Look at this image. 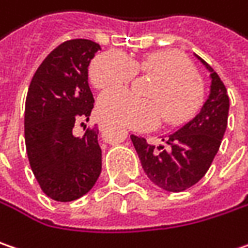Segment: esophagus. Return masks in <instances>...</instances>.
<instances>
[{
  "mask_svg": "<svg viewBox=\"0 0 248 248\" xmlns=\"http://www.w3.org/2000/svg\"><path fill=\"white\" fill-rule=\"evenodd\" d=\"M106 125H107V121H105V120H102V121H99V128L100 130H103Z\"/></svg>",
  "mask_w": 248,
  "mask_h": 248,
  "instance_id": "34e87169",
  "label": "esophagus"
}]
</instances>
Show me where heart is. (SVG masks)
Returning <instances> with one entry per match:
<instances>
[{
	"mask_svg": "<svg viewBox=\"0 0 248 248\" xmlns=\"http://www.w3.org/2000/svg\"><path fill=\"white\" fill-rule=\"evenodd\" d=\"M137 72L155 77L147 95L149 101L135 98L124 90H111L99 99V113L106 120L132 130L155 127L163 116L169 124L188 118L201 102V88L191 61L173 50H157L140 58H130L118 50L94 57L89 78L96 89L122 86Z\"/></svg>",
	"mask_w": 248,
	"mask_h": 248,
	"instance_id": "obj_1",
	"label": "heart"
}]
</instances>
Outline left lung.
<instances>
[{"instance_id": "left-lung-1", "label": "left lung", "mask_w": 248, "mask_h": 248, "mask_svg": "<svg viewBox=\"0 0 248 248\" xmlns=\"http://www.w3.org/2000/svg\"><path fill=\"white\" fill-rule=\"evenodd\" d=\"M198 58L212 78L211 93L201 111L179 131L170 134L166 146L155 148L145 138L131 135L148 179L166 191H184L204 177L228 127V91L214 68L201 57Z\"/></svg>"}]
</instances>
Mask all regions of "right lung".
I'll return each mask as SVG.
<instances>
[{"mask_svg":"<svg viewBox=\"0 0 248 248\" xmlns=\"http://www.w3.org/2000/svg\"><path fill=\"white\" fill-rule=\"evenodd\" d=\"M100 46L86 39L61 43L31 78L25 105V143L31 171L42 191L54 201L81 198L102 171L99 130L83 125L93 108L88 68Z\"/></svg>","mask_w":248,"mask_h":248,"instance_id":"1","label":"right lung"}]
</instances>
